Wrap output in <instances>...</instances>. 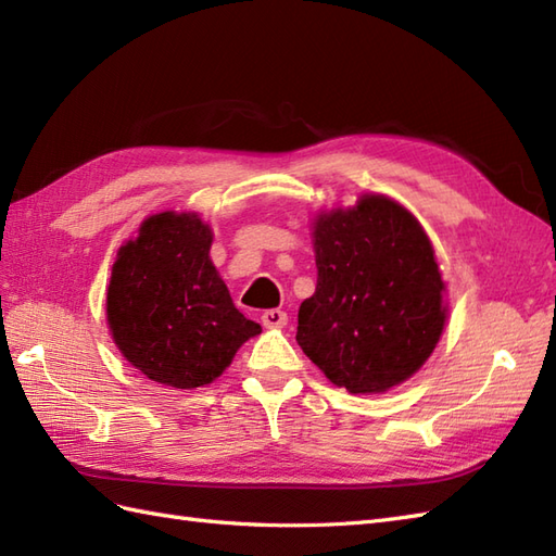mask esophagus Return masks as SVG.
Instances as JSON below:
<instances>
[{
	"label": "esophagus",
	"instance_id": "obj_1",
	"mask_svg": "<svg viewBox=\"0 0 556 556\" xmlns=\"http://www.w3.org/2000/svg\"><path fill=\"white\" fill-rule=\"evenodd\" d=\"M287 321H289V315L283 313V309H265L263 313V325L267 329H281L287 327Z\"/></svg>",
	"mask_w": 556,
	"mask_h": 556
}]
</instances>
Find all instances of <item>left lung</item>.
Returning <instances> with one entry per match:
<instances>
[{
	"mask_svg": "<svg viewBox=\"0 0 556 556\" xmlns=\"http://www.w3.org/2000/svg\"><path fill=\"white\" fill-rule=\"evenodd\" d=\"M315 293L295 341L348 393H386L421 369L447 321L433 243L405 205L363 193L313 217Z\"/></svg>",
	"mask_w": 556,
	"mask_h": 556,
	"instance_id": "left-lung-1",
	"label": "left lung"
}]
</instances>
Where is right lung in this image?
I'll use <instances>...</instances> for the list:
<instances>
[{
  "mask_svg": "<svg viewBox=\"0 0 556 556\" xmlns=\"http://www.w3.org/2000/svg\"><path fill=\"white\" fill-rule=\"evenodd\" d=\"M213 229L193 211H163L115 255L106 321L123 357L147 379L191 391L213 383L261 333L211 261Z\"/></svg>",
  "mask_w": 556,
  "mask_h": 556,
  "instance_id": "add662e5",
  "label": "right lung"
}]
</instances>
